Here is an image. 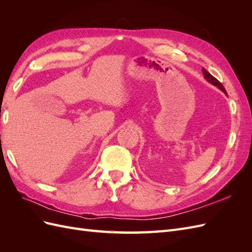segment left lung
<instances>
[{"label": "left lung", "mask_w": 252, "mask_h": 252, "mask_svg": "<svg viewBox=\"0 0 252 252\" xmlns=\"http://www.w3.org/2000/svg\"><path fill=\"white\" fill-rule=\"evenodd\" d=\"M203 73H204V78H205L206 80H207L209 83H211L212 85H215V86H217L219 89L222 90L225 94H227V93H226V90H225L224 86L222 85V83L219 82V81H218L215 77H213V75H211L207 70H205L204 68H203Z\"/></svg>", "instance_id": "8db88e82"}]
</instances>
